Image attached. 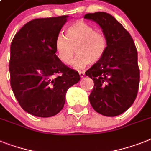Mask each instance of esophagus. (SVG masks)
Instances as JSON below:
<instances>
[{"label": "esophagus", "instance_id": "1", "mask_svg": "<svg viewBox=\"0 0 151 151\" xmlns=\"http://www.w3.org/2000/svg\"><path fill=\"white\" fill-rule=\"evenodd\" d=\"M78 74H79V76H80L81 78H82V77H83L85 76L84 72H83V71H79V72H78Z\"/></svg>", "mask_w": 151, "mask_h": 151}]
</instances>
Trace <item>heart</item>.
Segmentation results:
<instances>
[{
	"label": "heart",
	"instance_id": "1",
	"mask_svg": "<svg viewBox=\"0 0 151 151\" xmlns=\"http://www.w3.org/2000/svg\"><path fill=\"white\" fill-rule=\"evenodd\" d=\"M107 45L105 34L83 21L75 22L67 28L65 36L59 35L55 40L58 58L64 64H71L76 48L78 55L73 65L78 68L99 62L105 54Z\"/></svg>",
	"mask_w": 151,
	"mask_h": 151
}]
</instances>
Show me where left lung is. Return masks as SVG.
Returning <instances> with one entry per match:
<instances>
[{"mask_svg":"<svg viewBox=\"0 0 151 151\" xmlns=\"http://www.w3.org/2000/svg\"><path fill=\"white\" fill-rule=\"evenodd\" d=\"M84 17L100 26L108 43L103 58L85 73L94 82L89 102L97 113L116 116L127 110L137 96L140 69L137 48L129 32L111 14L96 12Z\"/></svg>","mask_w":151,"mask_h":151,"instance_id":"1","label":"left lung"}]
</instances>
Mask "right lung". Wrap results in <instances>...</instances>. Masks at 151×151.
I'll list each match as a JSON object with an SVG mask.
<instances>
[{
	"label": "right lung",
	"instance_id": "1",
	"mask_svg": "<svg viewBox=\"0 0 151 151\" xmlns=\"http://www.w3.org/2000/svg\"><path fill=\"white\" fill-rule=\"evenodd\" d=\"M68 16L30 21L17 32L11 45L10 83L22 109L39 117L58 114L65 94L80 79L78 72L55 55V40Z\"/></svg>",
	"mask_w": 151,
	"mask_h": 151
}]
</instances>
